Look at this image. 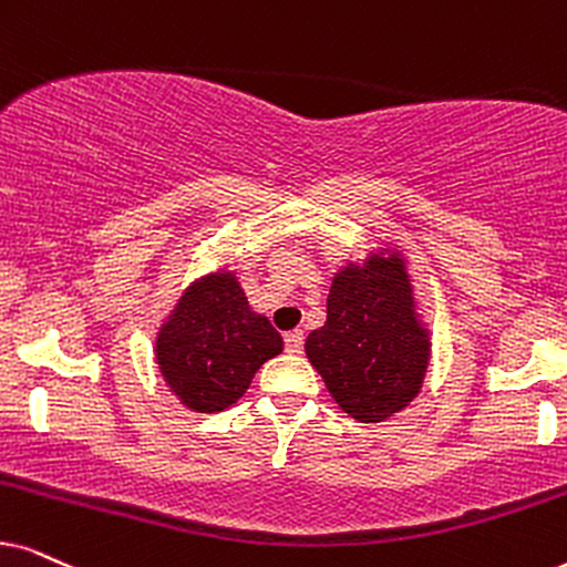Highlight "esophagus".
<instances>
[{
	"label": "esophagus",
	"instance_id": "obj_1",
	"mask_svg": "<svg viewBox=\"0 0 567 567\" xmlns=\"http://www.w3.org/2000/svg\"><path fill=\"white\" fill-rule=\"evenodd\" d=\"M303 332H300V329H296V332H288L285 334V350H288V353H292V355H298V353H303Z\"/></svg>",
	"mask_w": 567,
	"mask_h": 567
}]
</instances>
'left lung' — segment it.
<instances>
[{
	"label": "left lung",
	"mask_w": 567,
	"mask_h": 567,
	"mask_svg": "<svg viewBox=\"0 0 567 567\" xmlns=\"http://www.w3.org/2000/svg\"><path fill=\"white\" fill-rule=\"evenodd\" d=\"M306 355L329 395L358 421H382L419 395L429 334L413 313L403 259L371 256L337 271L327 321L306 340Z\"/></svg>",
	"instance_id": "1"
}]
</instances>
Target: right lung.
Listing matches in <instances>:
<instances>
[{
  "instance_id": "add662e5",
  "label": "right lung",
  "mask_w": 567,
  "mask_h": 567,
  "mask_svg": "<svg viewBox=\"0 0 567 567\" xmlns=\"http://www.w3.org/2000/svg\"><path fill=\"white\" fill-rule=\"evenodd\" d=\"M282 350V337L248 308L233 275L190 285L156 337V363L183 405L217 413L238 403L264 361Z\"/></svg>"
}]
</instances>
